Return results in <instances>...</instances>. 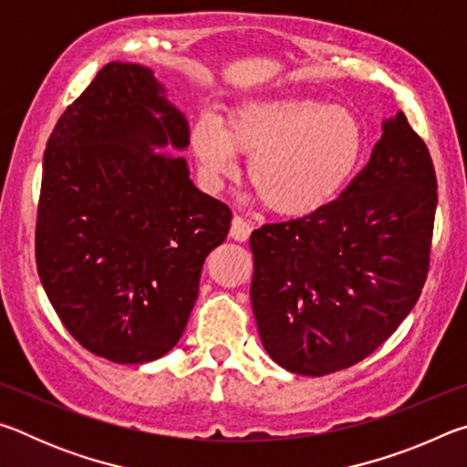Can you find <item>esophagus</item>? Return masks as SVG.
<instances>
[{
	"mask_svg": "<svg viewBox=\"0 0 467 467\" xmlns=\"http://www.w3.org/2000/svg\"><path fill=\"white\" fill-rule=\"evenodd\" d=\"M251 231H253V224H249L247 220H243L241 216H234L233 223H231V239L239 241V243H244L251 236Z\"/></svg>",
	"mask_w": 467,
	"mask_h": 467,
	"instance_id": "1",
	"label": "esophagus"
}]
</instances>
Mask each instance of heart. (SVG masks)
<instances>
[{"instance_id": "b5f03b06", "label": "heart", "mask_w": 467, "mask_h": 467, "mask_svg": "<svg viewBox=\"0 0 467 467\" xmlns=\"http://www.w3.org/2000/svg\"><path fill=\"white\" fill-rule=\"evenodd\" d=\"M192 152L210 189L239 172L236 154L251 158L249 183L275 214L309 216L334 203L365 152L358 117L313 99L251 100L228 113L224 128L203 117Z\"/></svg>"}]
</instances>
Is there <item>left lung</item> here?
I'll list each match as a JSON object with an SVG mask.
<instances>
[{
	"mask_svg": "<svg viewBox=\"0 0 467 467\" xmlns=\"http://www.w3.org/2000/svg\"><path fill=\"white\" fill-rule=\"evenodd\" d=\"M434 212L432 158L400 110L334 203L251 233V305L265 352L306 377L375 352L420 296Z\"/></svg>",
	"mask_w": 467,
	"mask_h": 467,
	"instance_id": "8db88e82",
	"label": "left lung"
}]
</instances>
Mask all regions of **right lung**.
I'll return each mask as SVG.
<instances>
[{"mask_svg":"<svg viewBox=\"0 0 467 467\" xmlns=\"http://www.w3.org/2000/svg\"><path fill=\"white\" fill-rule=\"evenodd\" d=\"M150 67L110 61L47 141L36 270L86 350L119 365L183 336L208 253L233 214L200 192L183 156L189 123Z\"/></svg>","mask_w":467,"mask_h":467,"instance_id":"1","label":"right lung"}]
</instances>
